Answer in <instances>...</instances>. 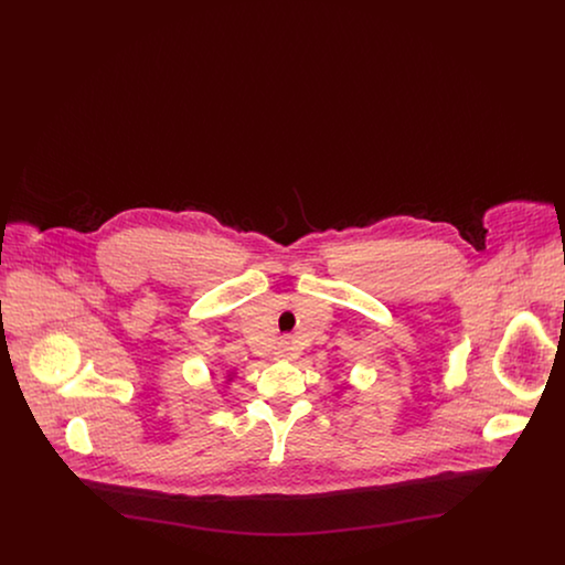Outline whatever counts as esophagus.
<instances>
[{"mask_svg": "<svg viewBox=\"0 0 565 565\" xmlns=\"http://www.w3.org/2000/svg\"><path fill=\"white\" fill-rule=\"evenodd\" d=\"M296 355L295 343L290 339H284L277 348V358H284V360H292Z\"/></svg>", "mask_w": 565, "mask_h": 565, "instance_id": "34e87169", "label": "esophagus"}]
</instances>
